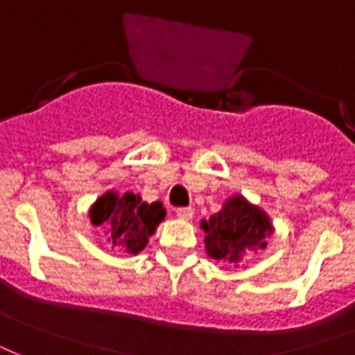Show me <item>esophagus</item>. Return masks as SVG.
Returning <instances> with one entry per match:
<instances>
[{"instance_id":"obj_1","label":"esophagus","mask_w":355,"mask_h":355,"mask_svg":"<svg viewBox=\"0 0 355 355\" xmlns=\"http://www.w3.org/2000/svg\"><path fill=\"white\" fill-rule=\"evenodd\" d=\"M177 217L182 221H191L193 217V210L191 208H177Z\"/></svg>"}]
</instances>
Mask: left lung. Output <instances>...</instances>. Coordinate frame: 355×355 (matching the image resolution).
I'll return each instance as SVG.
<instances>
[{"label":"left lung","mask_w":355,"mask_h":355,"mask_svg":"<svg viewBox=\"0 0 355 355\" xmlns=\"http://www.w3.org/2000/svg\"><path fill=\"white\" fill-rule=\"evenodd\" d=\"M200 228L208 258L227 265L241 263L245 254L267 247V237L275 232L267 211L237 193L210 219H202Z\"/></svg>","instance_id":"obj_1"}]
</instances>
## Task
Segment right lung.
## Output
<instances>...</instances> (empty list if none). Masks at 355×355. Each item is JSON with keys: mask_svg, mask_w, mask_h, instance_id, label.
Segmentation results:
<instances>
[{"mask_svg": "<svg viewBox=\"0 0 355 355\" xmlns=\"http://www.w3.org/2000/svg\"><path fill=\"white\" fill-rule=\"evenodd\" d=\"M88 217L92 225L103 227L110 247L136 256L166 219V208L160 200L149 205L132 191L108 189L90 206Z\"/></svg>", "mask_w": 355, "mask_h": 355, "instance_id": "1", "label": "right lung"}]
</instances>
